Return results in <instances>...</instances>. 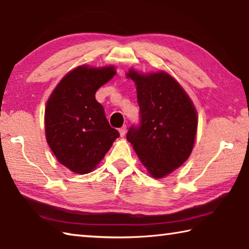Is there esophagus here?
<instances>
[{"instance_id": "obj_1", "label": "esophagus", "mask_w": 249, "mask_h": 249, "mask_svg": "<svg viewBox=\"0 0 249 249\" xmlns=\"http://www.w3.org/2000/svg\"><path fill=\"white\" fill-rule=\"evenodd\" d=\"M125 132H127V125H122V127L119 129V133L121 137L125 136Z\"/></svg>"}]
</instances>
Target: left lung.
I'll return each instance as SVG.
<instances>
[{
	"label": "left lung",
	"instance_id": "left-lung-1",
	"mask_svg": "<svg viewBox=\"0 0 249 249\" xmlns=\"http://www.w3.org/2000/svg\"><path fill=\"white\" fill-rule=\"evenodd\" d=\"M136 82L140 122L130 127L127 140L152 176L162 178L186 162L197 132V112L182 87L165 72L142 75Z\"/></svg>",
	"mask_w": 249,
	"mask_h": 249
}]
</instances>
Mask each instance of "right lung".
Listing matches in <instances>:
<instances>
[{
	"mask_svg": "<svg viewBox=\"0 0 249 249\" xmlns=\"http://www.w3.org/2000/svg\"><path fill=\"white\" fill-rule=\"evenodd\" d=\"M115 74L113 67H78L60 81L48 99L47 142L56 160L74 173L93 171L120 136L95 98L96 90Z\"/></svg>",
	"mask_w": 249,
	"mask_h": 249,
	"instance_id": "right-lung-1",
	"label": "right lung"
}]
</instances>
